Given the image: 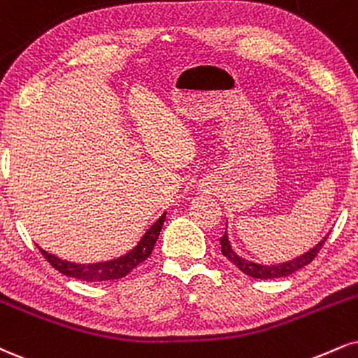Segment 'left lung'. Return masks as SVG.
<instances>
[{
	"mask_svg": "<svg viewBox=\"0 0 358 358\" xmlns=\"http://www.w3.org/2000/svg\"><path fill=\"white\" fill-rule=\"evenodd\" d=\"M329 238V234H327L324 238L318 242L315 247L310 248L308 252L302 253L300 257L292 258V260L283 262V264H273V265H265V264H257V262L247 260V258L240 257L238 253L231 248L230 240H228V234L225 230V235L220 238V245H222V253L225 255L228 260L234 264L236 268L242 270L243 273H247L248 277L253 278H262V280H268V278H278V277H287V275H292L295 272H299L300 268H303L305 265H308L313 258L317 257V253L320 252V248L324 247L325 240Z\"/></svg>",
	"mask_w": 358,
	"mask_h": 358,
	"instance_id": "obj_1",
	"label": "left lung"
}]
</instances>
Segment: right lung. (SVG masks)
<instances>
[{
  "label": "right lung",
  "instance_id": "right-lung-1",
  "mask_svg": "<svg viewBox=\"0 0 358 358\" xmlns=\"http://www.w3.org/2000/svg\"><path fill=\"white\" fill-rule=\"evenodd\" d=\"M166 213H163L157 222L153 223L148 230L145 231L143 236L140 238L135 247L128 250L127 253L118 258H111L106 262H98V264H75V262L63 260V258L48 253L46 250L40 248V252L45 255L46 260L50 262L53 268L58 270L59 273L66 275V277H73L78 280H85V282H105V280H116L122 278L124 275L131 272L135 266H138L141 262L152 255V250L157 243L158 236H160L163 222H165Z\"/></svg>",
  "mask_w": 358,
  "mask_h": 358
}]
</instances>
